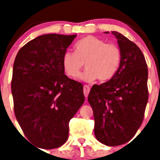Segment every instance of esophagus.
<instances>
[{"mask_svg":"<svg viewBox=\"0 0 160 160\" xmlns=\"http://www.w3.org/2000/svg\"><path fill=\"white\" fill-rule=\"evenodd\" d=\"M90 87L87 86V85H85L84 87H83V92H84V95L86 98H87V96H88L89 92H90Z\"/></svg>","mask_w":160,"mask_h":160,"instance_id":"obj_1","label":"esophagus"}]
</instances>
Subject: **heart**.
Instances as JSON below:
<instances>
[{
	"instance_id": "obj_1",
	"label": "heart",
	"mask_w": 160,
	"mask_h": 160,
	"mask_svg": "<svg viewBox=\"0 0 160 160\" xmlns=\"http://www.w3.org/2000/svg\"><path fill=\"white\" fill-rule=\"evenodd\" d=\"M74 50L75 53L66 51L62 60L63 70L70 78L78 77L85 63L87 69L82 74V80L109 81L115 75L121 63L119 47L94 36H87L76 42Z\"/></svg>"
}]
</instances>
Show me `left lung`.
<instances>
[{"instance_id":"obj_1","label":"left lung","mask_w":160,"mask_h":160,"mask_svg":"<svg viewBox=\"0 0 160 160\" xmlns=\"http://www.w3.org/2000/svg\"><path fill=\"white\" fill-rule=\"evenodd\" d=\"M112 34L121 50L119 68L109 81L93 86L88 102L94 113L96 138L114 147L131 140L142 124L148 100V70L134 42L116 31Z\"/></svg>"}]
</instances>
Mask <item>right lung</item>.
<instances>
[{
    "label": "right lung",
    "mask_w": 160,
    "mask_h": 160,
    "mask_svg": "<svg viewBox=\"0 0 160 160\" xmlns=\"http://www.w3.org/2000/svg\"><path fill=\"white\" fill-rule=\"evenodd\" d=\"M76 36L41 35L25 44L14 61L15 116L28 139L45 149L66 142L70 120L85 101L82 84L69 78L62 65Z\"/></svg>",
    "instance_id": "1"
}]
</instances>
